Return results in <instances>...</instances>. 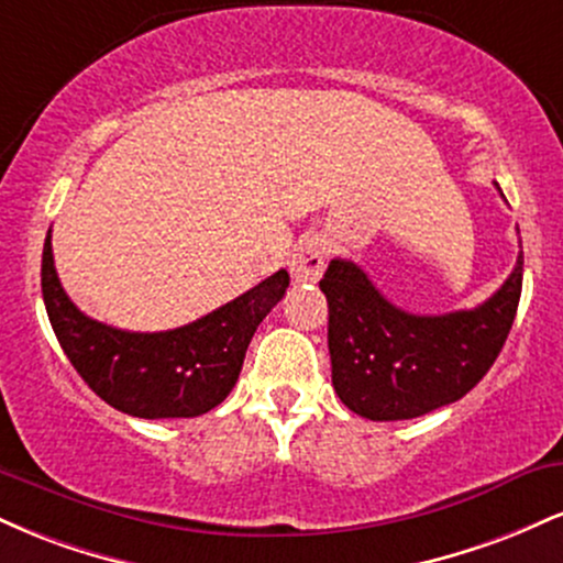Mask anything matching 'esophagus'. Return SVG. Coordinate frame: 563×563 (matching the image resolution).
Masks as SVG:
<instances>
[{
	"label": "esophagus",
	"mask_w": 563,
	"mask_h": 563,
	"mask_svg": "<svg viewBox=\"0 0 563 563\" xmlns=\"http://www.w3.org/2000/svg\"><path fill=\"white\" fill-rule=\"evenodd\" d=\"M288 267L299 283H318L325 269V241L318 235H303L290 254Z\"/></svg>",
	"instance_id": "1"
}]
</instances>
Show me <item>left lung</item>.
Masks as SVG:
<instances>
[{
	"mask_svg": "<svg viewBox=\"0 0 563 563\" xmlns=\"http://www.w3.org/2000/svg\"><path fill=\"white\" fill-rule=\"evenodd\" d=\"M525 256L474 309L410 314L373 286L363 267L331 260L320 280L328 299L333 389L371 421L426 416L474 389L506 344L521 299Z\"/></svg>",
	"mask_w": 563,
	"mask_h": 563,
	"instance_id": "1",
	"label": "left lung"
}]
</instances>
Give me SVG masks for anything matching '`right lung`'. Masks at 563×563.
<instances>
[{"label":"right lung","mask_w":563,"mask_h":563,"mask_svg":"<svg viewBox=\"0 0 563 563\" xmlns=\"http://www.w3.org/2000/svg\"><path fill=\"white\" fill-rule=\"evenodd\" d=\"M288 273L161 333H132L81 312L60 286L53 241H44L42 296L63 352L97 397L134 418H196L224 402L260 322L286 296Z\"/></svg>","instance_id":"obj_1"}]
</instances>
